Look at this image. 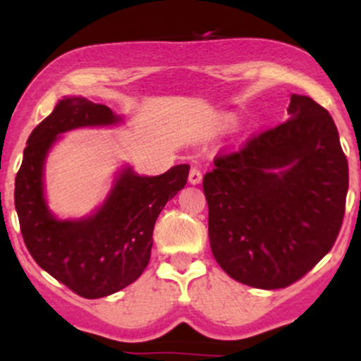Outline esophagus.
Segmentation results:
<instances>
[{
    "mask_svg": "<svg viewBox=\"0 0 361 361\" xmlns=\"http://www.w3.org/2000/svg\"><path fill=\"white\" fill-rule=\"evenodd\" d=\"M202 178H204V175H202V171L198 168H192L190 169V175H188V181L192 185H200L202 183Z\"/></svg>",
    "mask_w": 361,
    "mask_h": 361,
    "instance_id": "esophagus-1",
    "label": "esophagus"
}]
</instances>
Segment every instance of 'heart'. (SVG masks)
<instances>
[{"label":"heart","instance_id":"1","mask_svg":"<svg viewBox=\"0 0 361 361\" xmlns=\"http://www.w3.org/2000/svg\"><path fill=\"white\" fill-rule=\"evenodd\" d=\"M227 126H233V120H231V118L227 120Z\"/></svg>","mask_w":361,"mask_h":361}]
</instances>
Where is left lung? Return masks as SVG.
<instances>
[{
  "label": "left lung",
  "instance_id": "1",
  "mask_svg": "<svg viewBox=\"0 0 361 361\" xmlns=\"http://www.w3.org/2000/svg\"><path fill=\"white\" fill-rule=\"evenodd\" d=\"M288 120L215 157L204 178L209 239L231 279L283 288L329 252L341 229L348 161L326 109L292 94Z\"/></svg>",
  "mask_w": 361,
  "mask_h": 361
}]
</instances>
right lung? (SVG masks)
<instances>
[{
    "instance_id": "obj_1",
    "label": "right lung",
    "mask_w": 361,
    "mask_h": 361,
    "mask_svg": "<svg viewBox=\"0 0 361 361\" xmlns=\"http://www.w3.org/2000/svg\"><path fill=\"white\" fill-rule=\"evenodd\" d=\"M122 115L82 97H64L34 128L15 180V209L23 241L42 270L85 299L111 295L146 270L157 215L185 188L188 164L144 176L123 164L105 200L85 217L59 219L45 197V163L64 132L115 127Z\"/></svg>"
}]
</instances>
